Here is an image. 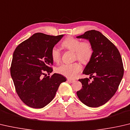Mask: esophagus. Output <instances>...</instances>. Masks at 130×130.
<instances>
[{
	"label": "esophagus",
	"instance_id": "1",
	"mask_svg": "<svg viewBox=\"0 0 130 130\" xmlns=\"http://www.w3.org/2000/svg\"><path fill=\"white\" fill-rule=\"evenodd\" d=\"M67 80H68V81H69V82H71V83L75 82V80H74V79H67Z\"/></svg>",
	"mask_w": 130,
	"mask_h": 130
}]
</instances>
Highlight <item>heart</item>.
Wrapping results in <instances>:
<instances>
[{
    "mask_svg": "<svg viewBox=\"0 0 130 130\" xmlns=\"http://www.w3.org/2000/svg\"><path fill=\"white\" fill-rule=\"evenodd\" d=\"M61 45L64 48L74 53V59H77L83 64L88 63L93 54L92 44L88 41L82 42L81 40L73 37H68L63 40ZM51 58L54 62L58 63L61 60V52L56 46H54L51 51ZM56 71L61 75L69 78H75L82 70L79 63L63 64L56 68Z\"/></svg>",
    "mask_w": 130,
    "mask_h": 130,
    "instance_id": "heart-1",
    "label": "heart"
}]
</instances>
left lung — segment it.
Listing matches in <instances>:
<instances>
[{"label": "left lung", "mask_w": 130, "mask_h": 130, "mask_svg": "<svg viewBox=\"0 0 130 130\" xmlns=\"http://www.w3.org/2000/svg\"><path fill=\"white\" fill-rule=\"evenodd\" d=\"M89 40L93 54L83 74L90 75L82 78V89L76 92L80 101L89 107L105 104L115 94L124 74V67L116 46L101 32L91 30L76 37Z\"/></svg>", "instance_id": "left-lung-1"}]
</instances>
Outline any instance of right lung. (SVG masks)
Listing matches in <instances>:
<instances>
[{"instance_id":"obj_1","label":"right lung","mask_w":130,"mask_h":130,"mask_svg":"<svg viewBox=\"0 0 130 130\" xmlns=\"http://www.w3.org/2000/svg\"><path fill=\"white\" fill-rule=\"evenodd\" d=\"M63 36L35 33L14 51L11 76L17 94L30 107L42 108L48 105L54 99L61 83L66 81L59 74H45L50 75L53 70L51 49Z\"/></svg>"}]
</instances>
